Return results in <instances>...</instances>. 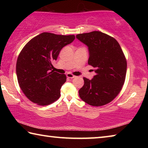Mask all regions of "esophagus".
Wrapping results in <instances>:
<instances>
[{
    "label": "esophagus",
    "instance_id": "34e87169",
    "mask_svg": "<svg viewBox=\"0 0 148 148\" xmlns=\"http://www.w3.org/2000/svg\"><path fill=\"white\" fill-rule=\"evenodd\" d=\"M66 76L69 77V78H71V79H72V78H74L75 77V76H74L73 74H71V73H67L66 74Z\"/></svg>",
    "mask_w": 148,
    "mask_h": 148
}]
</instances>
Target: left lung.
Wrapping results in <instances>:
<instances>
[{"label":"left lung","mask_w":148,"mask_h":148,"mask_svg":"<svg viewBox=\"0 0 148 148\" xmlns=\"http://www.w3.org/2000/svg\"><path fill=\"white\" fill-rule=\"evenodd\" d=\"M76 38L88 47V64L96 73L91 79L84 77L79 97L91 106H103L116 98L124 84L127 61L123 52L116 39L102 32L79 34Z\"/></svg>","instance_id":"left-lung-1"}]
</instances>
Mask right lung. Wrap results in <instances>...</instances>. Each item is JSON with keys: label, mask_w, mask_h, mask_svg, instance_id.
Returning <instances> with one entry per match:
<instances>
[{"label": "right lung", "mask_w": 148, "mask_h": 148, "mask_svg": "<svg viewBox=\"0 0 148 148\" xmlns=\"http://www.w3.org/2000/svg\"><path fill=\"white\" fill-rule=\"evenodd\" d=\"M74 39V35L42 32L24 46L17 60L16 74L20 88L30 101L46 106L59 98L66 77L50 71L52 62L57 60L62 47Z\"/></svg>", "instance_id": "obj_1"}]
</instances>
